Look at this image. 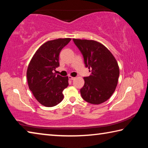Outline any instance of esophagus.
Segmentation results:
<instances>
[{"mask_svg": "<svg viewBox=\"0 0 148 148\" xmlns=\"http://www.w3.org/2000/svg\"><path fill=\"white\" fill-rule=\"evenodd\" d=\"M75 78H76L75 77H72V76H69V79H71V80H74Z\"/></svg>", "mask_w": 148, "mask_h": 148, "instance_id": "obj_1", "label": "esophagus"}]
</instances>
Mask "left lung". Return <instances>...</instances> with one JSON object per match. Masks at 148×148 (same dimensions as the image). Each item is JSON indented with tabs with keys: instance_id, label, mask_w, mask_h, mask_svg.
Segmentation results:
<instances>
[{
	"instance_id": "obj_1",
	"label": "left lung",
	"mask_w": 148,
	"mask_h": 148,
	"mask_svg": "<svg viewBox=\"0 0 148 148\" xmlns=\"http://www.w3.org/2000/svg\"><path fill=\"white\" fill-rule=\"evenodd\" d=\"M73 41L84 57L86 67L91 70V75L84 77V86L80 89L82 98L92 104H101L110 99L116 88L119 76L117 62L98 42L74 38Z\"/></svg>"
}]
</instances>
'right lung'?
<instances>
[{
    "instance_id": "right-lung-1",
    "label": "right lung",
    "mask_w": 148,
    "mask_h": 148,
    "mask_svg": "<svg viewBox=\"0 0 148 148\" xmlns=\"http://www.w3.org/2000/svg\"><path fill=\"white\" fill-rule=\"evenodd\" d=\"M71 40L59 38L47 41L39 47L30 61L27 71L29 89L43 106L52 107L63 99V90L69 86V77L56 74L61 49Z\"/></svg>"
}]
</instances>
